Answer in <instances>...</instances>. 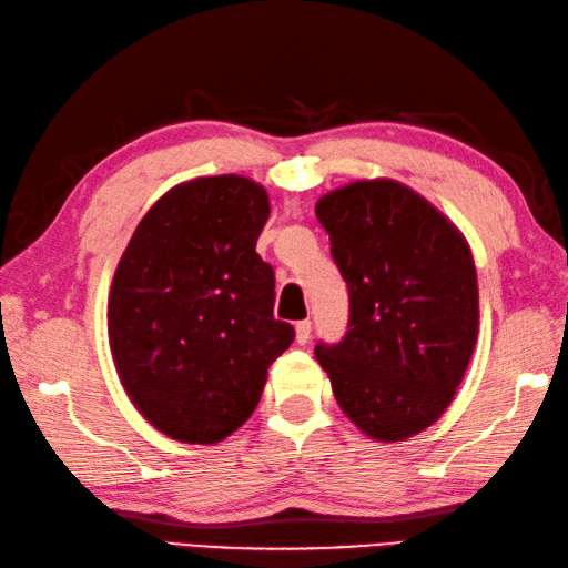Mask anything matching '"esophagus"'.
<instances>
[{"instance_id":"obj_1","label":"esophagus","mask_w":568,"mask_h":568,"mask_svg":"<svg viewBox=\"0 0 568 568\" xmlns=\"http://www.w3.org/2000/svg\"><path fill=\"white\" fill-rule=\"evenodd\" d=\"M308 338H312V321L304 318V321H298V324H296V344L306 346Z\"/></svg>"}]
</instances>
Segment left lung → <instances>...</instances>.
<instances>
[{"instance_id": "obj_1", "label": "left lung", "mask_w": 568, "mask_h": 568, "mask_svg": "<svg viewBox=\"0 0 568 568\" xmlns=\"http://www.w3.org/2000/svg\"><path fill=\"white\" fill-rule=\"evenodd\" d=\"M316 217L348 286V326L314 353L363 433L405 440L445 413L473 358V254L430 202L393 180L328 192Z\"/></svg>"}]
</instances>
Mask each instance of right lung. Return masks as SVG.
Returning <instances> with one entry per match:
<instances>
[{
  "mask_svg": "<svg viewBox=\"0 0 568 568\" xmlns=\"http://www.w3.org/2000/svg\"><path fill=\"white\" fill-rule=\"evenodd\" d=\"M264 187L200 178L138 224L109 298L118 376L135 408L180 443H220L262 398L266 368L292 346L274 318V270L256 254Z\"/></svg>",
  "mask_w": 568,
  "mask_h": 568,
  "instance_id": "right-lung-1",
  "label": "right lung"
}]
</instances>
